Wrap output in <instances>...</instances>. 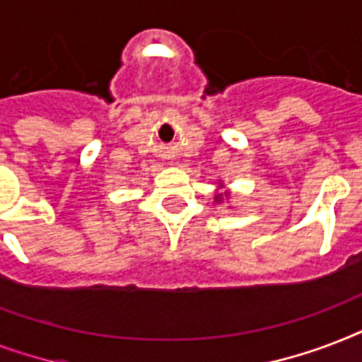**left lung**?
<instances>
[{"mask_svg": "<svg viewBox=\"0 0 362 362\" xmlns=\"http://www.w3.org/2000/svg\"><path fill=\"white\" fill-rule=\"evenodd\" d=\"M216 201H218V203H220V201H221V193H218V195H216Z\"/></svg>", "mask_w": 362, "mask_h": 362, "instance_id": "8db88e82", "label": "left lung"}]
</instances>
